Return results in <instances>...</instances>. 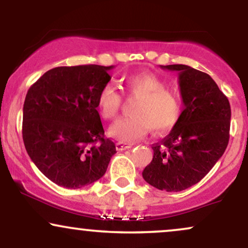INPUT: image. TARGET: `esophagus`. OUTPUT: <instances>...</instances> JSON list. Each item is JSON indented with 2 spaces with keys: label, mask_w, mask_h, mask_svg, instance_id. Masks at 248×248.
I'll return each mask as SVG.
<instances>
[{
  "label": "esophagus",
  "mask_w": 248,
  "mask_h": 248,
  "mask_svg": "<svg viewBox=\"0 0 248 248\" xmlns=\"http://www.w3.org/2000/svg\"><path fill=\"white\" fill-rule=\"evenodd\" d=\"M132 147H133L132 143H126V142H118V143H116V150H119V152L129 149V148Z\"/></svg>",
  "instance_id": "1"
}]
</instances>
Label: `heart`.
<instances>
[{
	"label": "heart",
	"mask_w": 248,
	"mask_h": 248,
	"mask_svg": "<svg viewBox=\"0 0 248 248\" xmlns=\"http://www.w3.org/2000/svg\"><path fill=\"white\" fill-rule=\"evenodd\" d=\"M124 92L136 98L132 116L120 119L108 129V134L120 142L140 140L152 128L161 134L177 124L182 114V100L177 92L168 90L166 82L152 72H139L124 78ZM121 93L106 84L99 91L96 107L105 120H113L120 110Z\"/></svg>",
	"instance_id": "obj_1"
}]
</instances>
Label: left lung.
<instances>
[{
    "instance_id": "8db88e82",
    "label": "left lung",
    "mask_w": 248,
    "mask_h": 248,
    "mask_svg": "<svg viewBox=\"0 0 248 248\" xmlns=\"http://www.w3.org/2000/svg\"><path fill=\"white\" fill-rule=\"evenodd\" d=\"M160 67L178 72L184 109L169 135L153 144V161L142 176L156 189L178 192L198 183L223 156L231 107L207 73L182 64Z\"/></svg>"
}]
</instances>
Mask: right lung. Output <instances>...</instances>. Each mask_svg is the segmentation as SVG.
Wrapping results in <instances>:
<instances>
[{
  "label": "right lung",
  "instance_id": "add662e5",
  "mask_svg": "<svg viewBox=\"0 0 248 248\" xmlns=\"http://www.w3.org/2000/svg\"><path fill=\"white\" fill-rule=\"evenodd\" d=\"M114 66L79 65L49 70L28 91L23 141L28 155L50 181L67 189L94 183L116 153L105 139L96 98Z\"/></svg>",
  "mask_w": 248,
  "mask_h": 248
}]
</instances>
